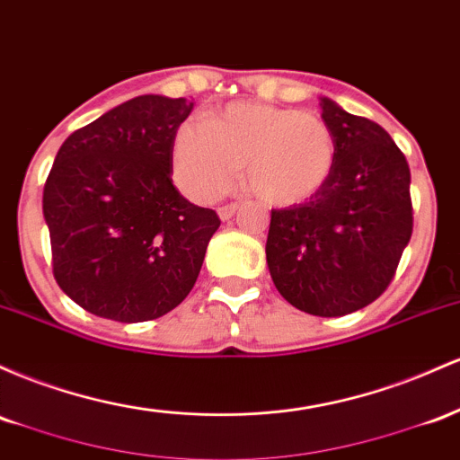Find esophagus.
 I'll return each mask as SVG.
<instances>
[{
    "label": "esophagus",
    "instance_id": "esophagus-1",
    "mask_svg": "<svg viewBox=\"0 0 460 460\" xmlns=\"http://www.w3.org/2000/svg\"><path fill=\"white\" fill-rule=\"evenodd\" d=\"M236 208H239V204H226V206H221L217 213H219L221 221H228V219H232V215L236 213Z\"/></svg>",
    "mask_w": 460,
    "mask_h": 460
}]
</instances>
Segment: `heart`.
I'll list each match as a JSON object with an SVG mask.
<instances>
[{
    "mask_svg": "<svg viewBox=\"0 0 460 460\" xmlns=\"http://www.w3.org/2000/svg\"><path fill=\"white\" fill-rule=\"evenodd\" d=\"M337 141L313 112L232 102L202 123L178 128L172 167L178 187L195 202L228 190L243 167V184L271 206H293L314 198L330 180Z\"/></svg>",
    "mask_w": 460,
    "mask_h": 460,
    "instance_id": "1",
    "label": "heart"
}]
</instances>
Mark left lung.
Instances as JSON below:
<instances>
[{
    "instance_id": "obj_1",
    "label": "left lung",
    "mask_w": 460,
    "mask_h": 460,
    "mask_svg": "<svg viewBox=\"0 0 460 460\" xmlns=\"http://www.w3.org/2000/svg\"><path fill=\"white\" fill-rule=\"evenodd\" d=\"M337 141L326 187L291 208L271 210L267 265L288 304L341 317L378 299L412 234L411 169L385 128L322 97Z\"/></svg>"
}]
</instances>
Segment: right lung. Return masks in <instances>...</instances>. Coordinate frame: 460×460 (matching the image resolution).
<instances>
[{"label": "right lung", "mask_w": 460, "mask_h": 460, "mask_svg": "<svg viewBox=\"0 0 460 460\" xmlns=\"http://www.w3.org/2000/svg\"><path fill=\"white\" fill-rule=\"evenodd\" d=\"M193 102L138 95L60 146L43 189L58 287L97 317L149 322L173 311L219 228L172 182V147Z\"/></svg>", "instance_id": "right-lung-1"}]
</instances>
